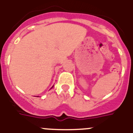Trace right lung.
<instances>
[{
	"mask_svg": "<svg viewBox=\"0 0 133 133\" xmlns=\"http://www.w3.org/2000/svg\"><path fill=\"white\" fill-rule=\"evenodd\" d=\"M53 87H54V85H53V86H52V87H51V88H50V89H52V88H53Z\"/></svg>",
	"mask_w": 133,
	"mask_h": 133,
	"instance_id": "add662e5",
	"label": "right lung"
}]
</instances>
